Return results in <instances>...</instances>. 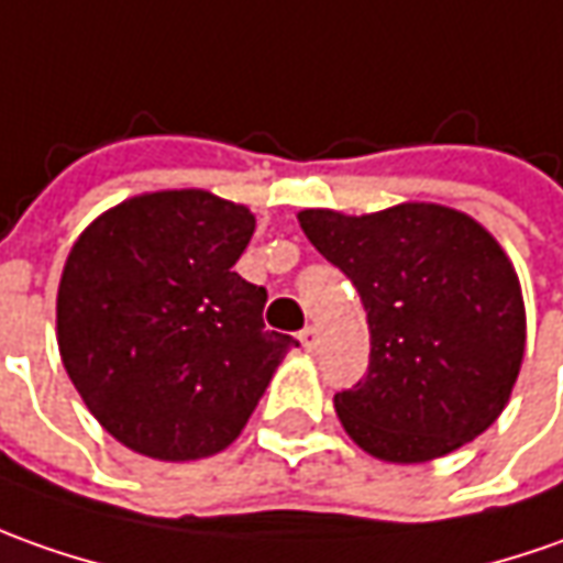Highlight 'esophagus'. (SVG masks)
<instances>
[{
    "label": "esophagus",
    "mask_w": 563,
    "mask_h": 563,
    "mask_svg": "<svg viewBox=\"0 0 563 563\" xmlns=\"http://www.w3.org/2000/svg\"><path fill=\"white\" fill-rule=\"evenodd\" d=\"M300 343H303V350H309V353H312V350L319 346V331H316L312 325H307L303 331H300Z\"/></svg>",
    "instance_id": "esophagus-1"
}]
</instances>
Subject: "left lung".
I'll return each instance as SVG.
<instances>
[{
	"label": "left lung",
	"instance_id": "obj_1",
	"mask_svg": "<svg viewBox=\"0 0 563 563\" xmlns=\"http://www.w3.org/2000/svg\"><path fill=\"white\" fill-rule=\"evenodd\" d=\"M297 222L365 307L368 375L334 396L346 437L390 465L481 437L508 406L527 346L518 269L496 235L428 201L362 217L316 207Z\"/></svg>",
	"mask_w": 563,
	"mask_h": 563
}]
</instances>
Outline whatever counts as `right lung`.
I'll use <instances>...</instances> for the list:
<instances>
[{"label":"right lung","instance_id":"add662e5","mask_svg":"<svg viewBox=\"0 0 563 563\" xmlns=\"http://www.w3.org/2000/svg\"><path fill=\"white\" fill-rule=\"evenodd\" d=\"M244 203L203 188L142 191L89 222L64 260L55 334L104 431L154 462L232 446L294 338L266 331V290L235 273Z\"/></svg>","mask_w":563,"mask_h":563}]
</instances>
